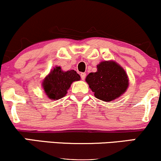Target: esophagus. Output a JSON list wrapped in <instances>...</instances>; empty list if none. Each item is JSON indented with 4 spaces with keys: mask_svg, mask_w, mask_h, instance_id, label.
<instances>
[{
    "mask_svg": "<svg viewBox=\"0 0 161 161\" xmlns=\"http://www.w3.org/2000/svg\"><path fill=\"white\" fill-rule=\"evenodd\" d=\"M80 75H81V78H82V80H84V79H86V73H81V74H80Z\"/></svg>",
    "mask_w": 161,
    "mask_h": 161,
    "instance_id": "obj_1",
    "label": "esophagus"
}]
</instances>
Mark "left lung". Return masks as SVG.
Masks as SVG:
<instances>
[{
    "mask_svg": "<svg viewBox=\"0 0 161 161\" xmlns=\"http://www.w3.org/2000/svg\"><path fill=\"white\" fill-rule=\"evenodd\" d=\"M86 81L96 98L105 102L123 95L129 84L126 72L114 60L101 61L97 65V72L90 73Z\"/></svg>",
    "mask_w": 161,
    "mask_h": 161,
    "instance_id": "left-lung-1",
    "label": "left lung"
}]
</instances>
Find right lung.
<instances>
[{"label": "right lung", "mask_w": 161, "mask_h": 161, "mask_svg": "<svg viewBox=\"0 0 161 161\" xmlns=\"http://www.w3.org/2000/svg\"><path fill=\"white\" fill-rule=\"evenodd\" d=\"M80 79V75L75 70L64 71L60 66H56L43 79L42 86L47 97L54 101L64 97L72 83Z\"/></svg>", "instance_id": "1"}]
</instances>
